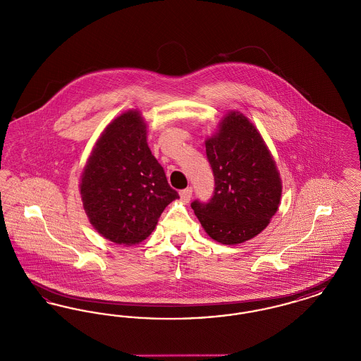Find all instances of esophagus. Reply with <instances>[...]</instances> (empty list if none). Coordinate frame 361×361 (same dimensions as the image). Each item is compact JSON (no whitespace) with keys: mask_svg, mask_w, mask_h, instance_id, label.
<instances>
[{"mask_svg":"<svg viewBox=\"0 0 361 361\" xmlns=\"http://www.w3.org/2000/svg\"><path fill=\"white\" fill-rule=\"evenodd\" d=\"M190 197H192V188L183 189V190L180 192V199H181V202L188 203L189 200H190Z\"/></svg>","mask_w":361,"mask_h":361,"instance_id":"esophagus-1","label":"esophagus"}]
</instances>
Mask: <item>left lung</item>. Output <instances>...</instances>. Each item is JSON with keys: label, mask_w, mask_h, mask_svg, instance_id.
<instances>
[{"label": "left lung", "mask_w": 361, "mask_h": 361, "mask_svg": "<svg viewBox=\"0 0 361 361\" xmlns=\"http://www.w3.org/2000/svg\"><path fill=\"white\" fill-rule=\"evenodd\" d=\"M207 158L215 177L209 203L190 206L207 234L224 245L258 235L281 200V177L274 155L256 126L240 111H230L218 131L206 139Z\"/></svg>", "instance_id": "8db88e82"}]
</instances>
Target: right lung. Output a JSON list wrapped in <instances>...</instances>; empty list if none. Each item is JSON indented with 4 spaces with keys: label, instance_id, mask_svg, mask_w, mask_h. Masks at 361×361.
Segmentation results:
<instances>
[{
    "label": "right lung",
    "instance_id": "add662e5",
    "mask_svg": "<svg viewBox=\"0 0 361 361\" xmlns=\"http://www.w3.org/2000/svg\"><path fill=\"white\" fill-rule=\"evenodd\" d=\"M86 216L105 240L135 245L146 240L178 193L147 145L140 111L128 109L104 128L80 181Z\"/></svg>",
    "mask_w": 361,
    "mask_h": 361
}]
</instances>
